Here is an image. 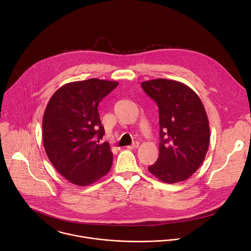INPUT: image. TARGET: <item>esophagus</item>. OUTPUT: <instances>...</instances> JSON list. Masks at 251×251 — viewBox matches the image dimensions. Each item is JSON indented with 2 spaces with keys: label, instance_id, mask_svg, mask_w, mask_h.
<instances>
[{
  "label": "esophagus",
  "instance_id": "1",
  "mask_svg": "<svg viewBox=\"0 0 251 251\" xmlns=\"http://www.w3.org/2000/svg\"><path fill=\"white\" fill-rule=\"evenodd\" d=\"M138 146H140V144H138L137 142H135V143H133L132 145L128 146V147H127V149H128V150H135V149H137V148H138Z\"/></svg>",
  "mask_w": 251,
  "mask_h": 251
}]
</instances>
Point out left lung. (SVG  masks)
<instances>
[{"label":"left lung","instance_id":"left-lung-1","mask_svg":"<svg viewBox=\"0 0 251 251\" xmlns=\"http://www.w3.org/2000/svg\"><path fill=\"white\" fill-rule=\"evenodd\" d=\"M157 103L159 156L150 173L166 183L183 181L203 162L209 146V123L200 97L184 83L166 78L142 82Z\"/></svg>","mask_w":251,"mask_h":251}]
</instances>
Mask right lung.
<instances>
[{
    "instance_id": "right-lung-1",
    "label": "right lung",
    "mask_w": 251,
    "mask_h": 251,
    "mask_svg": "<svg viewBox=\"0 0 251 251\" xmlns=\"http://www.w3.org/2000/svg\"><path fill=\"white\" fill-rule=\"evenodd\" d=\"M118 85L99 78L69 82L47 104L43 117L46 153L54 169L75 185L92 184L111 168L110 147L100 144L104 128L98 105Z\"/></svg>"
}]
</instances>
